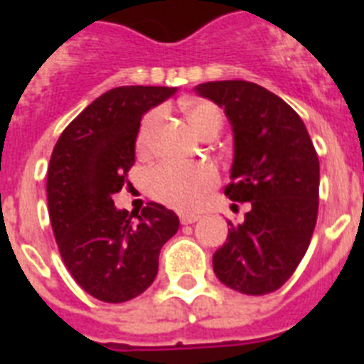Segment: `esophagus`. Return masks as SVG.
Here are the masks:
<instances>
[{
	"label": "esophagus",
	"mask_w": 364,
	"mask_h": 364,
	"mask_svg": "<svg viewBox=\"0 0 364 364\" xmlns=\"http://www.w3.org/2000/svg\"><path fill=\"white\" fill-rule=\"evenodd\" d=\"M179 219H181V225H193V223L198 221L200 215H194V213H181Z\"/></svg>",
	"instance_id": "esophagus-1"
}]
</instances>
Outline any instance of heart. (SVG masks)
I'll list each match as a JSON object with an SVG mask.
<instances>
[{
	"label": "heart",
	"instance_id": "heart-1",
	"mask_svg": "<svg viewBox=\"0 0 364 364\" xmlns=\"http://www.w3.org/2000/svg\"><path fill=\"white\" fill-rule=\"evenodd\" d=\"M185 115L198 136L221 130L223 111L211 102H205V100L188 102L185 105ZM159 117V111H153L143 119L139 134H137V147L141 151L151 145ZM147 181L153 196L162 204L181 211H193L204 204L208 193L219 183V173L210 164L162 162L149 171Z\"/></svg>",
	"mask_w": 364,
	"mask_h": 364
}]
</instances>
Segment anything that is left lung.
Wrapping results in <instances>:
<instances>
[{
	"label": "left lung",
	"instance_id": "1",
	"mask_svg": "<svg viewBox=\"0 0 364 364\" xmlns=\"http://www.w3.org/2000/svg\"><path fill=\"white\" fill-rule=\"evenodd\" d=\"M225 109L234 132L232 183L225 194L249 202L238 227L213 255L219 282L243 294L274 293L306 255L319 208V159L296 111L247 81L194 88Z\"/></svg>",
	"mask_w": 364,
	"mask_h": 364
}]
</instances>
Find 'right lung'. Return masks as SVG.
<instances>
[{"instance_id": "right-lung-1", "label": "right lung", "mask_w": 364, "mask_h": 364, "mask_svg": "<svg viewBox=\"0 0 364 364\" xmlns=\"http://www.w3.org/2000/svg\"><path fill=\"white\" fill-rule=\"evenodd\" d=\"M176 94L171 87H119L68 124L47 171L48 215L64 264L88 294L119 304L154 282L160 249L179 217L156 202L141 213L117 210L136 160L141 117Z\"/></svg>"}]
</instances>
